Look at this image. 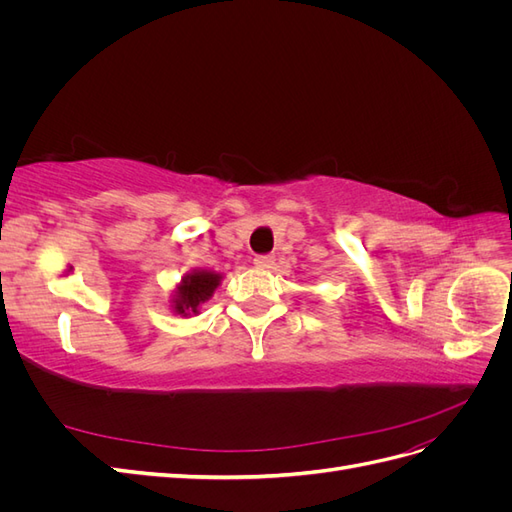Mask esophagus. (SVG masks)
<instances>
[{
    "mask_svg": "<svg viewBox=\"0 0 512 512\" xmlns=\"http://www.w3.org/2000/svg\"><path fill=\"white\" fill-rule=\"evenodd\" d=\"M254 265L260 267V269H269L273 265V256L271 254H265V256H256L254 258Z\"/></svg>",
    "mask_w": 512,
    "mask_h": 512,
    "instance_id": "34e87169",
    "label": "esophagus"
}]
</instances>
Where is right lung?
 <instances>
[{
  "label": "right lung",
  "mask_w": 512,
  "mask_h": 512,
  "mask_svg": "<svg viewBox=\"0 0 512 512\" xmlns=\"http://www.w3.org/2000/svg\"><path fill=\"white\" fill-rule=\"evenodd\" d=\"M222 275L207 269H196L181 277V284L173 294V312L181 316L198 314L200 303H205L213 297L215 288L220 286Z\"/></svg>",
  "instance_id": "add662e5"
}]
</instances>
